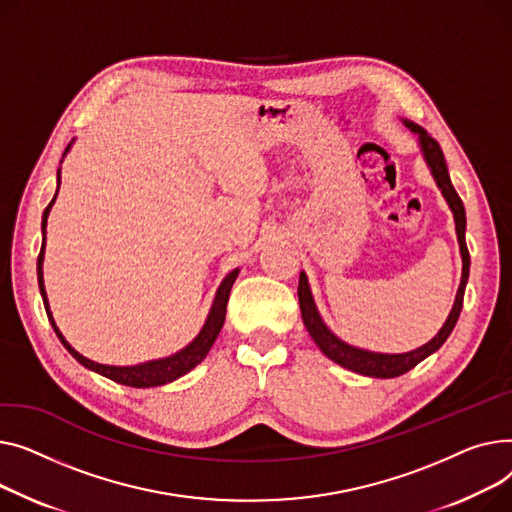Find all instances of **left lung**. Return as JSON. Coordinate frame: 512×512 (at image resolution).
<instances>
[{
	"label": "left lung",
	"mask_w": 512,
	"mask_h": 512,
	"mask_svg": "<svg viewBox=\"0 0 512 512\" xmlns=\"http://www.w3.org/2000/svg\"><path fill=\"white\" fill-rule=\"evenodd\" d=\"M403 124L413 134H417L419 148H422V155L428 163V169L434 175L436 184H438L444 200L448 202L450 210H453L457 239H459V248H461V258H463L461 285H459V291H457V297H455V304H453V310H450L446 322L438 330V335L432 341H428L426 345L417 347L413 351H407V353H376V351L353 347V345L341 341L320 318L318 308L314 304L312 291H310V285H308L306 273H299V287H297L299 308H302L304 324L308 328L310 337L314 339V343L320 347V351L328 359H333L335 364H339V366H343L351 372L362 374V376H372V378H397V376L413 370L419 362H424L428 355H432L434 351H438L444 345V341L448 339L450 333H453V328L459 320V314H461V308H463L465 285H467V279H469V250H467V244H465V225H467L465 206H463L457 190L453 188V184H450V175H448V169H446L442 148L422 126L409 122V119H403Z\"/></svg>",
	"instance_id": "obj_1"
}]
</instances>
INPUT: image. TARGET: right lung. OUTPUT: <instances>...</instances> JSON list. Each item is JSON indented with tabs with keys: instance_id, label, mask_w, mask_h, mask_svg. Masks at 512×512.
Returning a JSON list of instances; mask_svg holds the SVG:
<instances>
[{
	"instance_id": "obj_1",
	"label": "right lung",
	"mask_w": 512,
	"mask_h": 512,
	"mask_svg": "<svg viewBox=\"0 0 512 512\" xmlns=\"http://www.w3.org/2000/svg\"><path fill=\"white\" fill-rule=\"evenodd\" d=\"M70 150V144L66 148V153ZM64 153V157H66ZM59 184H62V177H59V169H57V190H59ZM57 196V192H55ZM55 196L53 200L49 202V206L45 208L43 213V223H41V229H43V246H41V254H39V260H37V277H39V289H41V295H43V304H45V310H47V316H49V322L55 330V335L59 337V341H62V345L70 351V355L76 359V362H80L84 368L93 370L113 382H119V384H126V386H134V388H148V386H161V384H167V382H173L177 380L179 376L188 374L192 368H196L202 359L208 355L210 347H213L215 339L219 337L221 328H223V322H225V312H227V299H229V291L239 275V268L231 270V273L223 279V283L219 285L217 289V295H215V302L213 306H210V312H208V318L202 326V330L198 333V337L188 345L184 347L182 351H177L169 357H163V359H153V362H144V364H138V366H105V364H97L93 362V359H88L84 355H80L66 339L64 335L59 333V328L53 320V314L49 310V302H47V293H45V283H43V258H45V235H47V217H49V210L55 202Z\"/></svg>"
}]
</instances>
